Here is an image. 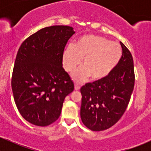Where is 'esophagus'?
<instances>
[{
  "mask_svg": "<svg viewBox=\"0 0 151 151\" xmlns=\"http://www.w3.org/2000/svg\"><path fill=\"white\" fill-rule=\"evenodd\" d=\"M74 89L76 90V91H79V90L80 89V85L78 84V83H75V85H74Z\"/></svg>",
  "mask_w": 151,
  "mask_h": 151,
  "instance_id": "obj_1",
  "label": "esophagus"
}]
</instances>
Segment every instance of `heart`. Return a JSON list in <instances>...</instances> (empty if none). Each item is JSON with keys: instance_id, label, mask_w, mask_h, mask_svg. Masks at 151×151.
Returning <instances> with one entry per match:
<instances>
[{"instance_id": "obj_1", "label": "heart", "mask_w": 151, "mask_h": 151, "mask_svg": "<svg viewBox=\"0 0 151 151\" xmlns=\"http://www.w3.org/2000/svg\"><path fill=\"white\" fill-rule=\"evenodd\" d=\"M121 55L119 44L102 36L85 35L77 41L74 47L69 45L65 49L63 63L66 71L72 72L83 59V67L73 74V78L79 82L89 77L92 80H99L113 71Z\"/></svg>"}]
</instances>
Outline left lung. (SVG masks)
<instances>
[{
  "instance_id": "left-lung-1",
  "label": "left lung",
  "mask_w": 151,
  "mask_h": 151,
  "mask_svg": "<svg viewBox=\"0 0 151 151\" xmlns=\"http://www.w3.org/2000/svg\"><path fill=\"white\" fill-rule=\"evenodd\" d=\"M123 55L113 71L104 78L80 89V116L83 124L94 132L106 130L124 114L134 87V68L130 51L121 42Z\"/></svg>"
}]
</instances>
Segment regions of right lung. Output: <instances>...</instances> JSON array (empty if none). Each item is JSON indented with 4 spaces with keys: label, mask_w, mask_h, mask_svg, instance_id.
<instances>
[{
    "label": "right lung",
    "mask_w": 151,
    "mask_h": 151,
    "mask_svg": "<svg viewBox=\"0 0 151 151\" xmlns=\"http://www.w3.org/2000/svg\"><path fill=\"white\" fill-rule=\"evenodd\" d=\"M75 32L52 25L27 38L18 50L12 77L14 99L29 123L47 126L57 121L74 85L62 66L68 39Z\"/></svg>",
    "instance_id": "1"
}]
</instances>
